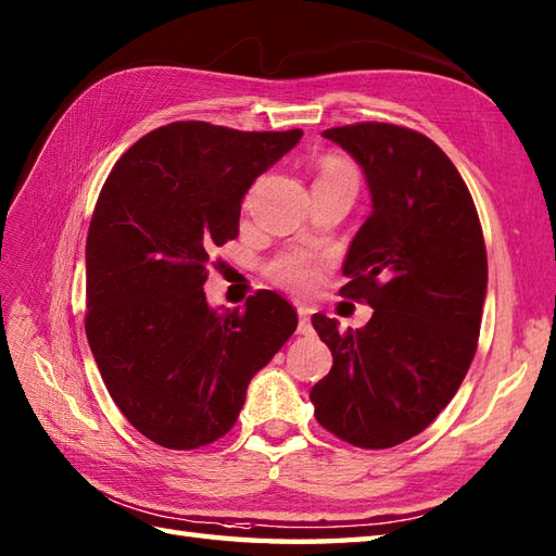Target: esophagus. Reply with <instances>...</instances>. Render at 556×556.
<instances>
[{"instance_id":"1","label":"esophagus","mask_w":556,"mask_h":556,"mask_svg":"<svg viewBox=\"0 0 556 556\" xmlns=\"http://www.w3.org/2000/svg\"><path fill=\"white\" fill-rule=\"evenodd\" d=\"M299 334H311V308L308 305H299Z\"/></svg>"}]
</instances>
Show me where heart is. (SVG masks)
I'll return each instance as SVG.
<instances>
[{
    "label": "heart",
    "instance_id": "obj_1",
    "mask_svg": "<svg viewBox=\"0 0 556 556\" xmlns=\"http://www.w3.org/2000/svg\"><path fill=\"white\" fill-rule=\"evenodd\" d=\"M337 179L358 181L353 164L346 157L329 152V155H325L320 162H317V181H337ZM251 198L253 193L248 195L245 203H251ZM269 277L275 279L279 287L296 293H305L315 289L317 281H320V257L311 251L285 253L269 265Z\"/></svg>",
    "mask_w": 556,
    "mask_h": 556
}]
</instances>
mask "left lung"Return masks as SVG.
Instances as JSON below:
<instances>
[{
	"label": "left lung",
	"instance_id": "8db88e82",
	"mask_svg": "<svg viewBox=\"0 0 556 556\" xmlns=\"http://www.w3.org/2000/svg\"><path fill=\"white\" fill-rule=\"evenodd\" d=\"M356 160L372 212L351 241L341 296L368 303L370 323L341 332L313 315L332 370L311 389L315 418L361 448L420 434L473 363L488 253L466 181L442 148L413 128L361 122L327 128Z\"/></svg>",
	"mask_w": 556,
	"mask_h": 556
}]
</instances>
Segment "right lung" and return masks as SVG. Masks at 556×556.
<instances>
[{
  "label": "right lung",
  "instance_id": "right-lung-1",
  "mask_svg": "<svg viewBox=\"0 0 556 556\" xmlns=\"http://www.w3.org/2000/svg\"><path fill=\"white\" fill-rule=\"evenodd\" d=\"M301 136L174 122L128 148L102 186L86 337L114 404L150 442L186 452L227 434L251 377L299 325L275 291L212 311L203 285L212 251L239 236L245 191Z\"/></svg>",
  "mask_w": 556,
  "mask_h": 556
}]
</instances>
